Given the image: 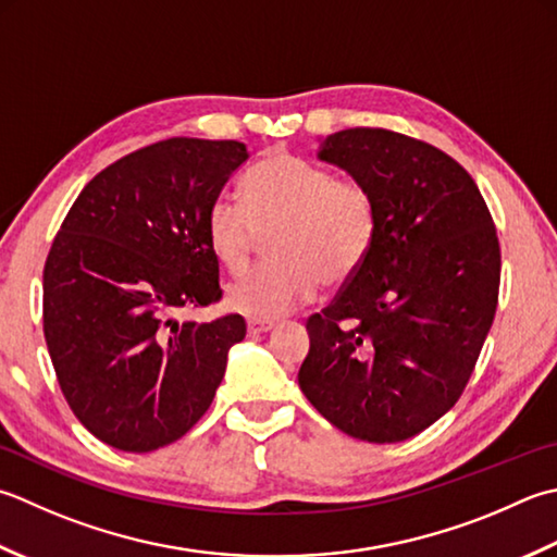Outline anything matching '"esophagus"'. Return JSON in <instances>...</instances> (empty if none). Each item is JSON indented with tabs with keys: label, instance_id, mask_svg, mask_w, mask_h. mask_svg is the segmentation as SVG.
Instances as JSON below:
<instances>
[{
	"label": "esophagus",
	"instance_id": "esophagus-1",
	"mask_svg": "<svg viewBox=\"0 0 557 557\" xmlns=\"http://www.w3.org/2000/svg\"><path fill=\"white\" fill-rule=\"evenodd\" d=\"M248 335H260V333H270L275 329V321H263V319H248L246 321Z\"/></svg>",
	"mask_w": 557,
	"mask_h": 557
}]
</instances>
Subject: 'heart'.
<instances>
[{
  "label": "heart",
  "mask_w": 557,
  "mask_h": 557,
  "mask_svg": "<svg viewBox=\"0 0 557 557\" xmlns=\"http://www.w3.org/2000/svg\"><path fill=\"white\" fill-rule=\"evenodd\" d=\"M242 205L220 198L205 216V242L228 275L250 263L256 234L268 238L270 265L226 289V307L253 319H280L307 304L321 280L343 285L372 253L379 216L372 193L335 178L321 163L272 149L248 169Z\"/></svg>",
  "instance_id": "obj_1"
}]
</instances>
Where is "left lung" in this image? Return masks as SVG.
<instances>
[{"instance_id":"1","label":"left lung","mask_w":557,"mask_h":557,"mask_svg":"<svg viewBox=\"0 0 557 557\" xmlns=\"http://www.w3.org/2000/svg\"><path fill=\"white\" fill-rule=\"evenodd\" d=\"M315 157L372 193V253L307 331L299 388L355 440L394 444L459 400L495 319L499 244L481 190L428 141L379 127L321 139Z\"/></svg>"}]
</instances>
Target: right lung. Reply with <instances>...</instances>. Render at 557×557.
<instances>
[{"label":"right lung","mask_w":557,"mask_h":557,"mask_svg":"<svg viewBox=\"0 0 557 557\" xmlns=\"http://www.w3.org/2000/svg\"><path fill=\"white\" fill-rule=\"evenodd\" d=\"M244 141L173 137L103 169L74 200L42 270V331L60 388L94 437L147 454L181 440L220 388L238 313L181 323L220 301L205 216Z\"/></svg>","instance_id":"obj_1"}]
</instances>
